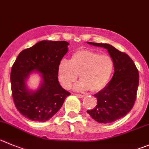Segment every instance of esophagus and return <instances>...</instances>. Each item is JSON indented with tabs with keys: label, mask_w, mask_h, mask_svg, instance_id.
<instances>
[{
	"label": "esophagus",
	"mask_w": 149,
	"mask_h": 149,
	"mask_svg": "<svg viewBox=\"0 0 149 149\" xmlns=\"http://www.w3.org/2000/svg\"><path fill=\"white\" fill-rule=\"evenodd\" d=\"M75 95H76L77 97H79V98H84V97H85V95H80V94H75Z\"/></svg>",
	"instance_id": "1"
}]
</instances>
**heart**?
<instances>
[{
  "instance_id": "b5f03b06",
  "label": "heart",
  "mask_w": 149,
  "mask_h": 149,
  "mask_svg": "<svg viewBox=\"0 0 149 149\" xmlns=\"http://www.w3.org/2000/svg\"><path fill=\"white\" fill-rule=\"evenodd\" d=\"M113 69V61L109 56L79 50L72 55L70 61L62 59L59 62L58 78L61 85L69 89L79 76L81 80L75 84V90L98 92L107 85Z\"/></svg>"
}]
</instances>
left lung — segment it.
Returning <instances> with one entry per match:
<instances>
[{
	"label": "left lung",
	"mask_w": 149,
	"mask_h": 149,
	"mask_svg": "<svg viewBox=\"0 0 149 149\" xmlns=\"http://www.w3.org/2000/svg\"><path fill=\"white\" fill-rule=\"evenodd\" d=\"M106 48L114 63V74L109 84L94 96L97 105L87 113L100 123H110L122 118L132 109L137 96L139 73L132 59L107 43L87 42Z\"/></svg>",
	"instance_id": "1"
}]
</instances>
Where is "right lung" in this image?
Instances as JSON below:
<instances>
[{
  "label": "right lung",
  "mask_w": 149,
  "mask_h": 149,
  "mask_svg": "<svg viewBox=\"0 0 149 149\" xmlns=\"http://www.w3.org/2000/svg\"><path fill=\"white\" fill-rule=\"evenodd\" d=\"M66 41L42 40L17 56L11 70L14 103L21 115L33 121L48 120L62 107L70 93L58 81V66L68 51ZM34 71L42 77L37 90L27 88L25 81Z\"/></svg>",
  "instance_id": "add662e5"
}]
</instances>
